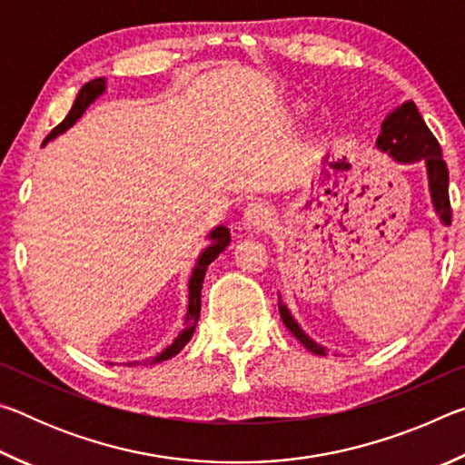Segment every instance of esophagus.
Masks as SVG:
<instances>
[{"label": "esophagus", "instance_id": "esophagus-1", "mask_svg": "<svg viewBox=\"0 0 465 465\" xmlns=\"http://www.w3.org/2000/svg\"><path fill=\"white\" fill-rule=\"evenodd\" d=\"M269 222H271V209L261 201L250 203L246 211H243V225H246L248 230H262V227L269 225Z\"/></svg>", "mask_w": 465, "mask_h": 465}]
</instances>
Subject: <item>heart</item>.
<instances>
[{
  "instance_id": "obj_1",
  "label": "heart",
  "mask_w": 465,
  "mask_h": 465,
  "mask_svg": "<svg viewBox=\"0 0 465 465\" xmlns=\"http://www.w3.org/2000/svg\"><path fill=\"white\" fill-rule=\"evenodd\" d=\"M293 114H295V119H299V116H302V114H303V108H297Z\"/></svg>"
}]
</instances>
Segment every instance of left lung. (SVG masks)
Instances as JSON below:
<instances>
[{
	"instance_id": "8db88e82",
	"label": "left lung",
	"mask_w": 465,
	"mask_h": 465,
	"mask_svg": "<svg viewBox=\"0 0 465 465\" xmlns=\"http://www.w3.org/2000/svg\"><path fill=\"white\" fill-rule=\"evenodd\" d=\"M377 149L383 153H390L393 160L400 163H414L424 162L427 166V178H429V191L430 201L435 207V213L439 215L440 223L451 225V204H450V172H447V163L440 153L439 141L429 131L427 123L422 121L419 108L412 100L404 102L393 113L385 116L381 123V133L377 137ZM279 313L282 324L289 328L299 342L313 355H326V349L322 344L303 332L295 318L291 316L287 305L281 302L279 295Z\"/></svg>"
}]
</instances>
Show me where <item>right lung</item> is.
Wrapping results in <instances>:
<instances>
[{
  "label": "right lung",
  "mask_w": 465,
  "mask_h": 465,
  "mask_svg": "<svg viewBox=\"0 0 465 465\" xmlns=\"http://www.w3.org/2000/svg\"><path fill=\"white\" fill-rule=\"evenodd\" d=\"M104 90H106V80H104V77H96V80H92V82L85 84L84 88L80 90V94H77V98L74 102L72 110H69V114L57 124V127H54L49 133V137L43 141V145H46L51 139L61 135V133H65L69 127H72V124H75V121L80 119V116L85 113V108H88L98 96H102V94H104ZM209 240H211V243L201 252V256L196 258V264H194V269H193L191 281H188V312H186L184 330L174 338V342H172L170 346H166V349L160 352V355H155L153 359L143 361V365H147V363L149 365H155V363H162V361H168L172 357H176L178 352L184 349L186 342L193 338V332H194V328H196V322H199V316H201V289H203L204 272H207L209 264L213 262L215 258L227 248V243H230V230H227V227H223V225H217L215 230L209 233Z\"/></svg>",
  "instance_id": "right-lung-1"
}]
</instances>
